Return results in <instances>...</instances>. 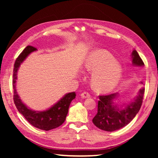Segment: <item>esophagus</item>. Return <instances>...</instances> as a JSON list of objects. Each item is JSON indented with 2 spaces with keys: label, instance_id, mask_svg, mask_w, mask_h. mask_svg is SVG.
I'll list each match as a JSON object with an SVG mask.
<instances>
[{
  "label": "esophagus",
  "instance_id": "1",
  "mask_svg": "<svg viewBox=\"0 0 158 158\" xmlns=\"http://www.w3.org/2000/svg\"><path fill=\"white\" fill-rule=\"evenodd\" d=\"M81 96L83 98H90V95L89 93H88V92H83L81 94Z\"/></svg>",
  "mask_w": 158,
  "mask_h": 158
}]
</instances>
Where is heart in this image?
I'll return each mask as SVG.
<instances>
[{
	"label": "heart",
	"mask_w": 158,
	"mask_h": 158,
	"mask_svg": "<svg viewBox=\"0 0 158 158\" xmlns=\"http://www.w3.org/2000/svg\"><path fill=\"white\" fill-rule=\"evenodd\" d=\"M85 68L92 73L90 83L98 93H109L117 87L122 81L123 68L109 52L95 49L86 57Z\"/></svg>",
	"instance_id": "obj_1"
}]
</instances>
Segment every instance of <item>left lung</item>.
<instances>
[{
	"label": "left lung",
	"instance_id": "left-lung-1",
	"mask_svg": "<svg viewBox=\"0 0 158 158\" xmlns=\"http://www.w3.org/2000/svg\"><path fill=\"white\" fill-rule=\"evenodd\" d=\"M134 66L144 67V62L137 52L134 49L131 54ZM142 84V82H140ZM144 94V88L138 91L137 96L129 103L118 106L116 103L118 93L100 96L98 103V112L93 118V123L103 131H114L127 126L135 117L141 108Z\"/></svg>",
	"mask_w": 158,
	"mask_h": 158
}]
</instances>
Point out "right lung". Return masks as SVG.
<instances>
[{
  "label": "right lung",
  "instance_id": "add662e5",
  "mask_svg": "<svg viewBox=\"0 0 158 158\" xmlns=\"http://www.w3.org/2000/svg\"><path fill=\"white\" fill-rule=\"evenodd\" d=\"M36 50L37 49L35 47L27 46L16 60L13 75V88L14 91V101L19 113L22 114L32 126L42 130L49 131L57 128L63 124L68 115L71 101L75 98L76 94L75 92L66 94L57 103L44 111L32 110L21 101L16 90L17 73L19 67L26 60V58L30 54Z\"/></svg>",
  "mask_w": 158,
  "mask_h": 158
}]
</instances>
